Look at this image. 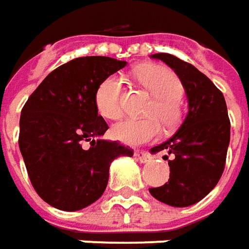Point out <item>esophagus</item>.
Returning a JSON list of instances; mask_svg holds the SVG:
<instances>
[{
  "instance_id": "esophagus-1",
  "label": "esophagus",
  "mask_w": 249,
  "mask_h": 249,
  "mask_svg": "<svg viewBox=\"0 0 249 249\" xmlns=\"http://www.w3.org/2000/svg\"><path fill=\"white\" fill-rule=\"evenodd\" d=\"M135 157H136V160H139L140 162H147V160H150V155H148L146 151H136V153H135Z\"/></svg>"
}]
</instances>
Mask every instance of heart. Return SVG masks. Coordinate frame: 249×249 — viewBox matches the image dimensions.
<instances>
[{"label": "heart", "mask_w": 249, "mask_h": 249, "mask_svg": "<svg viewBox=\"0 0 249 249\" xmlns=\"http://www.w3.org/2000/svg\"><path fill=\"white\" fill-rule=\"evenodd\" d=\"M135 77L151 94L143 120H125L113 128V136L128 146H139L157 139L162 132L160 121L166 128H173L181 118L180 98L184 87L173 71L160 65L139 68ZM95 107L102 117L120 120L123 117V80L116 75L103 79L95 91Z\"/></svg>", "instance_id": "heart-1"}]
</instances>
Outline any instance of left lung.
Wrapping results in <instances>:
<instances>
[{"label":"left lung","instance_id":"obj_1","mask_svg":"<svg viewBox=\"0 0 249 249\" xmlns=\"http://www.w3.org/2000/svg\"><path fill=\"white\" fill-rule=\"evenodd\" d=\"M151 57L163 61L180 77L188 98V114L172 138L151 148L154 154L167 151L172 160L169 181L150 188V194L169 206L187 207L209 195L224 173L231 120L224 94L192 64L167 53Z\"/></svg>","mask_w":249,"mask_h":249}]
</instances>
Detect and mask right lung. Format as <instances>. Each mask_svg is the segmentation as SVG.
Masks as SVG:
<instances>
[{
  "label": "right lung",
  "mask_w": 249,
  "mask_h": 249,
  "mask_svg": "<svg viewBox=\"0 0 249 249\" xmlns=\"http://www.w3.org/2000/svg\"><path fill=\"white\" fill-rule=\"evenodd\" d=\"M125 65L102 55L68 61L46 76L21 109L18 147L27 173L36 194L55 209L76 211L98 200L113 160L133 155L120 142L94 140L109 129L95 107L96 89Z\"/></svg>",
  "instance_id": "right-lung-1"
}]
</instances>
